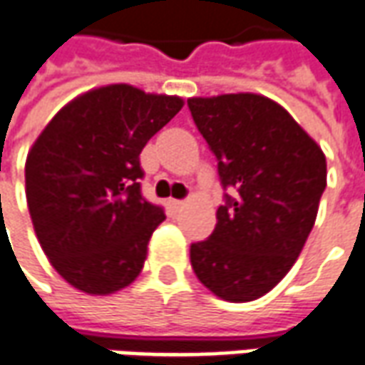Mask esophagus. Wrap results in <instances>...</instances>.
<instances>
[{
    "label": "esophagus",
    "instance_id": "obj_1",
    "mask_svg": "<svg viewBox=\"0 0 365 365\" xmlns=\"http://www.w3.org/2000/svg\"><path fill=\"white\" fill-rule=\"evenodd\" d=\"M170 205H172L174 209H182L183 201L182 200H170Z\"/></svg>",
    "mask_w": 365,
    "mask_h": 365
}]
</instances>
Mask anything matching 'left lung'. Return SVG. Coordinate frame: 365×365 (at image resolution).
Listing matches in <instances>:
<instances>
[{
    "mask_svg": "<svg viewBox=\"0 0 365 365\" xmlns=\"http://www.w3.org/2000/svg\"><path fill=\"white\" fill-rule=\"evenodd\" d=\"M187 106L225 190L213 233L191 243V267L219 298L249 302L279 284L307 243L326 190V158L261 94L190 98Z\"/></svg>",
    "mask_w": 365,
    "mask_h": 365,
    "instance_id": "obj_1",
    "label": "left lung"
}]
</instances>
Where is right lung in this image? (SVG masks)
Masks as SVG:
<instances>
[{
  "instance_id": "right-lung-1",
  "label": "right lung",
  "mask_w": 365,
  "mask_h": 365,
  "mask_svg": "<svg viewBox=\"0 0 365 365\" xmlns=\"http://www.w3.org/2000/svg\"><path fill=\"white\" fill-rule=\"evenodd\" d=\"M183 101L130 85L94 88L53 116L25 162L33 227L55 271L88 294L128 287L164 207L142 195L140 152Z\"/></svg>"
}]
</instances>
